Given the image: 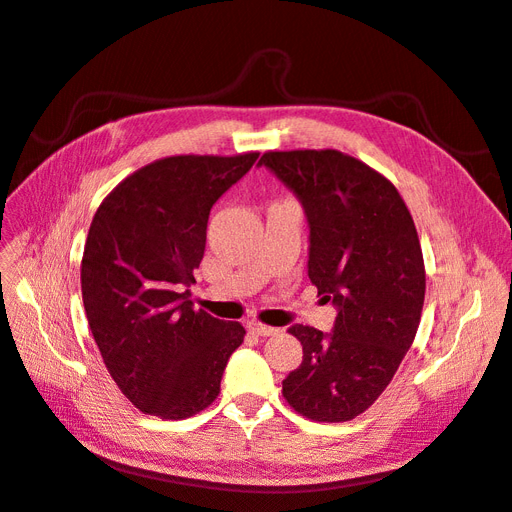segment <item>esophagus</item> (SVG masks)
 Listing matches in <instances>:
<instances>
[{
	"instance_id": "esophagus-1",
	"label": "esophagus",
	"mask_w": 512,
	"mask_h": 512,
	"mask_svg": "<svg viewBox=\"0 0 512 512\" xmlns=\"http://www.w3.org/2000/svg\"><path fill=\"white\" fill-rule=\"evenodd\" d=\"M246 326H248V331L259 335V337H270V335H277L279 333V329H274V326H266V324H261L257 320L246 322Z\"/></svg>"
}]
</instances>
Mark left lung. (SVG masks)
Listing matches in <instances>:
<instances>
[{
  "label": "left lung",
  "mask_w": 512,
  "mask_h": 512,
  "mask_svg": "<svg viewBox=\"0 0 512 512\" xmlns=\"http://www.w3.org/2000/svg\"><path fill=\"white\" fill-rule=\"evenodd\" d=\"M259 166L303 205L309 279L337 309L331 333L287 329L303 363L283 396L316 422H348L391 383L422 318L426 272L413 218L389 179L335 149L268 151Z\"/></svg>",
  "instance_id": "obj_1"
}]
</instances>
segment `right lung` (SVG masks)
<instances>
[{
	"instance_id": "right-lung-1",
	"label": "right lung",
	"mask_w": 512,
	"mask_h": 512,
	"mask_svg": "<svg viewBox=\"0 0 512 512\" xmlns=\"http://www.w3.org/2000/svg\"><path fill=\"white\" fill-rule=\"evenodd\" d=\"M259 153L164 157L123 179L97 209L82 298L103 363L136 409L186 419L220 393L244 326L194 311L188 287L214 203Z\"/></svg>"
}]
</instances>
